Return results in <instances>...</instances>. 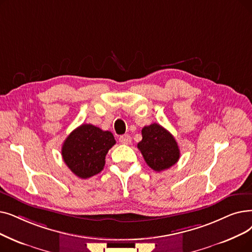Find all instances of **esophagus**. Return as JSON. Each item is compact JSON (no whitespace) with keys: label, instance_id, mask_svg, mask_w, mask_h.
Listing matches in <instances>:
<instances>
[{"label":"esophagus","instance_id":"esophagus-1","mask_svg":"<svg viewBox=\"0 0 252 252\" xmlns=\"http://www.w3.org/2000/svg\"><path fill=\"white\" fill-rule=\"evenodd\" d=\"M119 142L122 144L127 145L130 143V142H132V138H130V136H128V135H123L119 137Z\"/></svg>","mask_w":252,"mask_h":252}]
</instances>
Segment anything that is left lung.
<instances>
[{
  "instance_id": "8db88e82",
  "label": "left lung",
  "mask_w": 252,
  "mask_h": 252,
  "mask_svg": "<svg viewBox=\"0 0 252 252\" xmlns=\"http://www.w3.org/2000/svg\"><path fill=\"white\" fill-rule=\"evenodd\" d=\"M138 148L147 165L157 172L171 168L180 158L176 140L169 130L158 124L142 128V140Z\"/></svg>"
}]
</instances>
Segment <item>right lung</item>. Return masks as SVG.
Masks as SVG:
<instances>
[{"label":"right lung","instance_id":"add662e5","mask_svg":"<svg viewBox=\"0 0 252 252\" xmlns=\"http://www.w3.org/2000/svg\"><path fill=\"white\" fill-rule=\"evenodd\" d=\"M115 143L113 134L109 130L81 125L64 140L63 159L76 176L90 178L104 169L106 155Z\"/></svg>","mask_w":252,"mask_h":252}]
</instances>
